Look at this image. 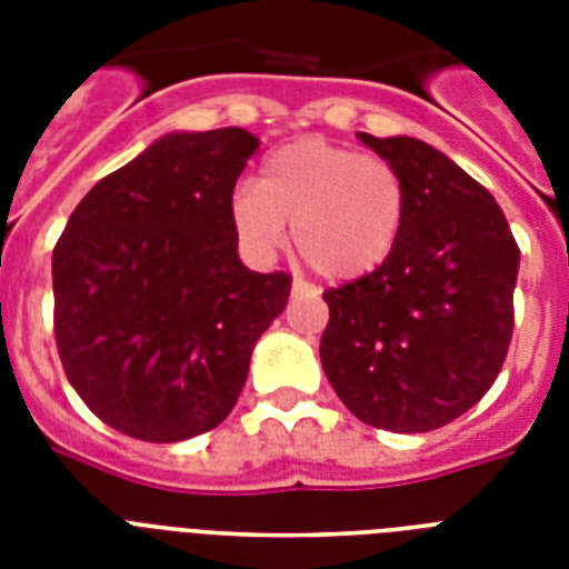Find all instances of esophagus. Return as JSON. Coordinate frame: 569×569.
I'll list each match as a JSON object with an SVG mask.
<instances>
[{
    "label": "esophagus",
    "instance_id": "34e87169",
    "mask_svg": "<svg viewBox=\"0 0 569 569\" xmlns=\"http://www.w3.org/2000/svg\"><path fill=\"white\" fill-rule=\"evenodd\" d=\"M292 295H295V298H303V295H316V289H312L310 283H303V280H295Z\"/></svg>",
    "mask_w": 569,
    "mask_h": 569
}]
</instances>
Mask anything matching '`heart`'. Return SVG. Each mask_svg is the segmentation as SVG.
<instances>
[{"mask_svg":"<svg viewBox=\"0 0 569 569\" xmlns=\"http://www.w3.org/2000/svg\"><path fill=\"white\" fill-rule=\"evenodd\" d=\"M407 191L392 162L303 138L268 156L259 186H239L230 221L253 262L289 241L325 280H357L383 266L405 227Z\"/></svg>","mask_w":569,"mask_h":569,"instance_id":"b5f03b06","label":"heart"}]
</instances>
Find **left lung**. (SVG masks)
<instances>
[{
	"label": "left lung",
	"mask_w": 569,
	"mask_h": 569,
	"mask_svg": "<svg viewBox=\"0 0 569 569\" xmlns=\"http://www.w3.org/2000/svg\"><path fill=\"white\" fill-rule=\"evenodd\" d=\"M366 147L398 168L405 227L383 266L328 289L321 366L360 422L425 433L478 405L513 333L520 248L493 194L419 138Z\"/></svg>",
	"instance_id": "8db88e82"
}]
</instances>
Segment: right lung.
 I'll list each match as a JSON object with an SVG mask.
<instances>
[{"label": "right lung", "mask_w": 569, "mask_h": 569, "mask_svg": "<svg viewBox=\"0 0 569 569\" xmlns=\"http://www.w3.org/2000/svg\"><path fill=\"white\" fill-rule=\"evenodd\" d=\"M257 136L168 132L102 177L52 250L67 380L114 431L180 442L230 416L292 277L241 266L230 197Z\"/></svg>", "instance_id": "obj_1"}]
</instances>
